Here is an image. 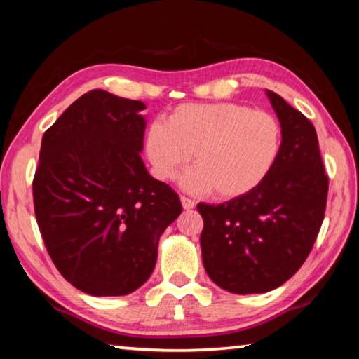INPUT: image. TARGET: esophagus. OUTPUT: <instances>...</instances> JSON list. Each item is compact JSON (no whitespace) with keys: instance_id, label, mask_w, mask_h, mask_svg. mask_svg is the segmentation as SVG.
I'll use <instances>...</instances> for the list:
<instances>
[{"instance_id":"1","label":"esophagus","mask_w":359,"mask_h":359,"mask_svg":"<svg viewBox=\"0 0 359 359\" xmlns=\"http://www.w3.org/2000/svg\"><path fill=\"white\" fill-rule=\"evenodd\" d=\"M180 203H182V205H184V209H187V210H190L194 208V205H196V203H194L193 199L187 198V196H180Z\"/></svg>"}]
</instances>
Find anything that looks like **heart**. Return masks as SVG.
Returning a JSON list of instances; mask_svg holds the SVG:
<instances>
[{
    "mask_svg": "<svg viewBox=\"0 0 359 359\" xmlns=\"http://www.w3.org/2000/svg\"><path fill=\"white\" fill-rule=\"evenodd\" d=\"M282 128L272 114L236 102L182 104L169 121L156 120L145 135V154L158 179L171 180L193 154L182 184L223 199L252 191L274 166Z\"/></svg>",
    "mask_w": 359,
    "mask_h": 359,
    "instance_id": "obj_1",
    "label": "heart"
}]
</instances>
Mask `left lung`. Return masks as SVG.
Instances as JSON below:
<instances>
[{"mask_svg":"<svg viewBox=\"0 0 359 359\" xmlns=\"http://www.w3.org/2000/svg\"><path fill=\"white\" fill-rule=\"evenodd\" d=\"M266 95L282 126L274 166L242 196L198 204L204 269L236 294L266 293L293 277L312 250L326 209L327 175L317 131L282 96L271 90Z\"/></svg>","mask_w":359,"mask_h":359,"instance_id":"left-lung-1","label":"left lung"}]
</instances>
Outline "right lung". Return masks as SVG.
I'll return each instance as SVG.
<instances>
[{"instance_id":"obj_1","label":"right lung","mask_w":359,"mask_h":359,"mask_svg":"<svg viewBox=\"0 0 359 359\" xmlns=\"http://www.w3.org/2000/svg\"><path fill=\"white\" fill-rule=\"evenodd\" d=\"M144 109L92 90L42 136L36 220L60 274L87 294L125 296L147 282L160 236L182 212L141 158Z\"/></svg>"}]
</instances>
